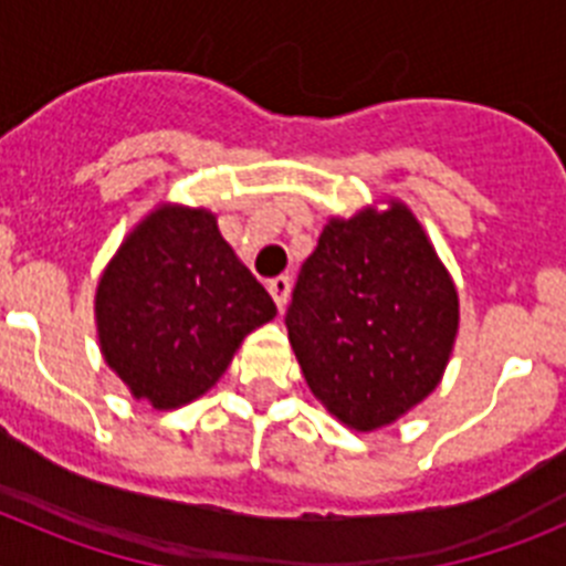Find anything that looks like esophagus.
Returning <instances> with one entry per match:
<instances>
[{"label": "esophagus", "mask_w": 566, "mask_h": 566, "mask_svg": "<svg viewBox=\"0 0 566 566\" xmlns=\"http://www.w3.org/2000/svg\"><path fill=\"white\" fill-rule=\"evenodd\" d=\"M266 286H269V294H272V297H274V303H277V308L286 306L289 292H292V280H289L286 274H280V277L269 280Z\"/></svg>", "instance_id": "34e87169"}]
</instances>
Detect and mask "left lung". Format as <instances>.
Returning a JSON list of instances; mask_svg holds the SVG:
<instances>
[{
    "mask_svg": "<svg viewBox=\"0 0 566 566\" xmlns=\"http://www.w3.org/2000/svg\"><path fill=\"white\" fill-rule=\"evenodd\" d=\"M289 343L314 397L354 431L391 424L439 385L459 294L405 203L332 218L297 274Z\"/></svg>",
    "mask_w": 566,
    "mask_h": 566,
    "instance_id": "8db88e82",
    "label": "left lung"
}]
</instances>
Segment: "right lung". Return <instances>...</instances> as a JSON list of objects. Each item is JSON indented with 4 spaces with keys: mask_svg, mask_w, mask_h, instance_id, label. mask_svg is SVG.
Segmentation results:
<instances>
[{
    "mask_svg": "<svg viewBox=\"0 0 566 566\" xmlns=\"http://www.w3.org/2000/svg\"><path fill=\"white\" fill-rule=\"evenodd\" d=\"M277 314L207 209L158 207L96 289L98 345L135 399L172 411L207 394L249 332Z\"/></svg>",
    "mask_w": 566,
    "mask_h": 566,
    "instance_id": "right-lung-1",
    "label": "right lung"
}]
</instances>
